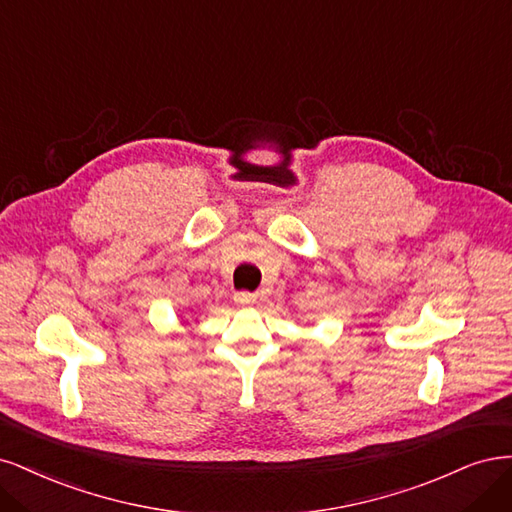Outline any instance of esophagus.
<instances>
[{"instance_id":"34e87169","label":"esophagus","mask_w":512,"mask_h":512,"mask_svg":"<svg viewBox=\"0 0 512 512\" xmlns=\"http://www.w3.org/2000/svg\"><path fill=\"white\" fill-rule=\"evenodd\" d=\"M234 300H236L238 304H253V302L257 300V295L251 293V291H238V293L234 295Z\"/></svg>"}]
</instances>
